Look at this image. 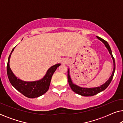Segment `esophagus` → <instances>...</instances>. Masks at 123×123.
<instances>
[{"label":"esophagus","instance_id":"34e87169","mask_svg":"<svg viewBox=\"0 0 123 123\" xmlns=\"http://www.w3.org/2000/svg\"><path fill=\"white\" fill-rule=\"evenodd\" d=\"M67 63V60L65 59H63V60H62V63L63 64H65Z\"/></svg>","mask_w":123,"mask_h":123}]
</instances>
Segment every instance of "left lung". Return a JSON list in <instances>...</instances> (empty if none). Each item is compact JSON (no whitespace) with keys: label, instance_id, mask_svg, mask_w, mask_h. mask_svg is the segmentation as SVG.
<instances>
[{"label":"left lung","instance_id":"8db88e82","mask_svg":"<svg viewBox=\"0 0 123 123\" xmlns=\"http://www.w3.org/2000/svg\"><path fill=\"white\" fill-rule=\"evenodd\" d=\"M96 37L97 38L100 40V41H101L102 43L105 45L106 48L108 50L109 53H110L111 56L112 61H113V64H114L113 70H112V74L111 75V76L110 77V78H109L108 79V80H107L105 83H104L103 85H101L98 87H89L88 88V87H80L79 86L77 85L76 84L73 83L70 75L69 69H68V80L69 82V85L70 88H71L72 91L74 92L75 93L78 94V95H80L83 96H92L96 95V94L100 93V92L103 91L104 90H105V89L109 86V85H110V83H111V80H112V78H113L114 73H115V59H114L113 55L112 54L111 50V48L110 46H109V43H107V41H106L105 40L102 39V38L100 37H98V36H96Z\"/></svg>","mask_w":123,"mask_h":123}]
</instances>
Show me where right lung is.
<instances>
[{
	"label": "right lung",
	"mask_w": 123,
	"mask_h": 123,
	"mask_svg": "<svg viewBox=\"0 0 123 123\" xmlns=\"http://www.w3.org/2000/svg\"><path fill=\"white\" fill-rule=\"evenodd\" d=\"M14 48L13 49L10 54L8 59L7 67H6L7 75L11 85L17 90L28 98H34L41 96L48 91L51 77L57 68L61 64L60 63H58L51 66L47 70L45 75L41 80L31 82L24 81L21 80V79L18 78V77L14 75L10 68V58L13 51H14Z\"/></svg>",
	"instance_id": "right-lung-1"
}]
</instances>
